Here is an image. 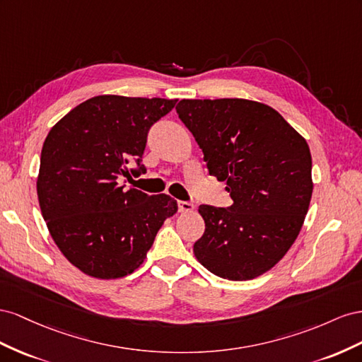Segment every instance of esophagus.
Returning a JSON list of instances; mask_svg holds the SVG:
<instances>
[{"instance_id": "obj_1", "label": "esophagus", "mask_w": 362, "mask_h": 362, "mask_svg": "<svg viewBox=\"0 0 362 362\" xmlns=\"http://www.w3.org/2000/svg\"><path fill=\"white\" fill-rule=\"evenodd\" d=\"M177 206L180 212H192L194 209V204L191 202H179Z\"/></svg>"}]
</instances>
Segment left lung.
Returning <instances> with one entry per match:
<instances>
[{
  "mask_svg": "<svg viewBox=\"0 0 362 362\" xmlns=\"http://www.w3.org/2000/svg\"><path fill=\"white\" fill-rule=\"evenodd\" d=\"M179 118L203 151L211 175L233 203L202 204L204 233L194 253L229 281H250L282 259L302 229L313 195L306 141L281 113L243 98L180 100Z\"/></svg>",
  "mask_w": 362,
  "mask_h": 362,
  "instance_id": "8db88e82",
  "label": "left lung"
}]
</instances>
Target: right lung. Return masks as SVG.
Here are the masks:
<instances>
[{"instance_id":"1","label":"right lung","mask_w":362,"mask_h":362,"mask_svg":"<svg viewBox=\"0 0 362 362\" xmlns=\"http://www.w3.org/2000/svg\"><path fill=\"white\" fill-rule=\"evenodd\" d=\"M177 100L98 95L49 130L40 153L37 197L66 259L98 279L130 274L144 262L177 202L126 182L147 170L142 154L151 126Z\"/></svg>"}]
</instances>
